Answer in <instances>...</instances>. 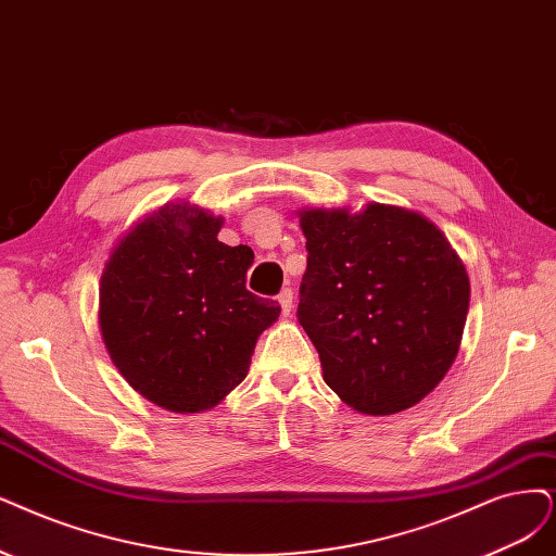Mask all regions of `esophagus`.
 I'll list each match as a JSON object with an SVG mask.
<instances>
[{"label":"esophagus","instance_id":"34e87169","mask_svg":"<svg viewBox=\"0 0 556 556\" xmlns=\"http://www.w3.org/2000/svg\"><path fill=\"white\" fill-rule=\"evenodd\" d=\"M277 300H279V304H281V314L289 316L291 309H293V291H291V289H283Z\"/></svg>","mask_w":556,"mask_h":556}]
</instances>
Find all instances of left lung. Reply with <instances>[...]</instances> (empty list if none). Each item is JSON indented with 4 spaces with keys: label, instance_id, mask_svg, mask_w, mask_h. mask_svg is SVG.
<instances>
[{
    "label": "left lung",
    "instance_id": "1",
    "mask_svg": "<svg viewBox=\"0 0 556 556\" xmlns=\"http://www.w3.org/2000/svg\"><path fill=\"white\" fill-rule=\"evenodd\" d=\"M298 318L323 380L362 415L417 405L456 362L469 277L438 226L401 205L302 208Z\"/></svg>",
    "mask_w": 556,
    "mask_h": 556
}]
</instances>
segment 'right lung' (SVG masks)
Returning a JSON list of instances; mask_svg holds the SVG:
<instances>
[{
    "label": "right lung",
    "mask_w": 556,
    "mask_h": 556,
    "mask_svg": "<svg viewBox=\"0 0 556 556\" xmlns=\"http://www.w3.org/2000/svg\"><path fill=\"white\" fill-rule=\"evenodd\" d=\"M222 224L190 201L164 203L102 267V343L135 392L169 413H203L233 392L281 312L244 289L254 252L219 242Z\"/></svg>",
    "instance_id": "right-lung-1"
}]
</instances>
